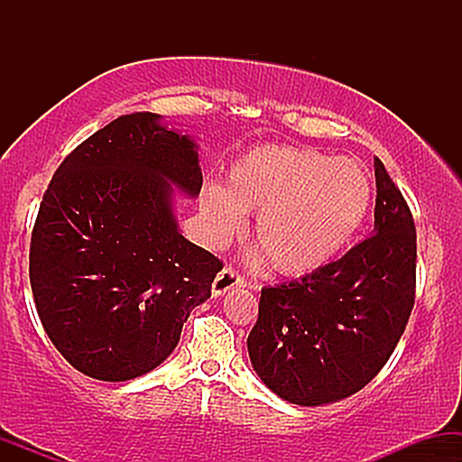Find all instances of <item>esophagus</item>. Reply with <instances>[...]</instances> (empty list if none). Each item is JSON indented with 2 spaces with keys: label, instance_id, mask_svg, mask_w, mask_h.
<instances>
[{
  "label": "esophagus",
  "instance_id": "obj_1",
  "mask_svg": "<svg viewBox=\"0 0 462 462\" xmlns=\"http://www.w3.org/2000/svg\"><path fill=\"white\" fill-rule=\"evenodd\" d=\"M235 286H243V278L232 267H224L219 273H217L213 282V295L215 298H219V295H226L227 291L235 289Z\"/></svg>",
  "mask_w": 462,
  "mask_h": 462
}]
</instances>
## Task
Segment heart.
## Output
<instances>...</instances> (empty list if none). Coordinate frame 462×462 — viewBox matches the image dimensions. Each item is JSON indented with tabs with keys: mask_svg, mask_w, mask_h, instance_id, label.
Masks as SVG:
<instances>
[{
	"mask_svg": "<svg viewBox=\"0 0 462 462\" xmlns=\"http://www.w3.org/2000/svg\"><path fill=\"white\" fill-rule=\"evenodd\" d=\"M374 198L358 162L312 147L263 145L230 167L226 187L206 184L199 213L206 236L224 243L258 213L254 241L275 272L310 273L337 258L365 224Z\"/></svg>",
	"mask_w": 462,
	"mask_h": 462,
	"instance_id": "obj_1",
	"label": "heart"
}]
</instances>
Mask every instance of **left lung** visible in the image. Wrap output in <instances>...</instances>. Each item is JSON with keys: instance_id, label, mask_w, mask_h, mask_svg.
<instances>
[{"instance_id": "left-lung-1", "label": "left lung", "mask_w": 462, "mask_h": 462, "mask_svg": "<svg viewBox=\"0 0 462 462\" xmlns=\"http://www.w3.org/2000/svg\"><path fill=\"white\" fill-rule=\"evenodd\" d=\"M374 167L371 236L301 280L261 291L249 360L291 404H332L369 384L393 354L415 304V221L380 158Z\"/></svg>"}]
</instances>
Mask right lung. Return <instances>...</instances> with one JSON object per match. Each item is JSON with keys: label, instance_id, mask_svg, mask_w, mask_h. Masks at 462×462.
Segmentation results:
<instances>
[{"label": "right lung", "instance_id": "add662e5", "mask_svg": "<svg viewBox=\"0 0 462 462\" xmlns=\"http://www.w3.org/2000/svg\"><path fill=\"white\" fill-rule=\"evenodd\" d=\"M173 189L198 198V145L161 115L110 121L56 169L30 243L36 312L84 375L156 369L224 264L178 230Z\"/></svg>", "mask_w": 462, "mask_h": 462}]
</instances>
